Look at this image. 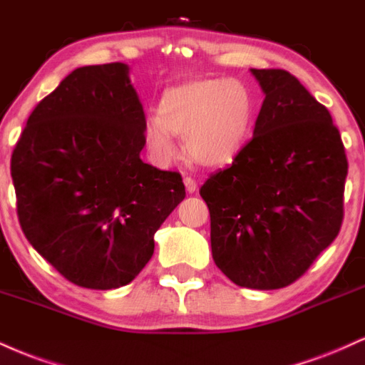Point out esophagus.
<instances>
[{
  "label": "esophagus",
  "mask_w": 365,
  "mask_h": 365,
  "mask_svg": "<svg viewBox=\"0 0 365 365\" xmlns=\"http://www.w3.org/2000/svg\"><path fill=\"white\" fill-rule=\"evenodd\" d=\"M184 186H186L187 192H195L198 190V184H196V181L191 178V175H184Z\"/></svg>",
  "instance_id": "esophagus-1"
}]
</instances>
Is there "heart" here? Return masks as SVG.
<instances>
[{"label": "heart", "instance_id": "b5f03b06", "mask_svg": "<svg viewBox=\"0 0 365 365\" xmlns=\"http://www.w3.org/2000/svg\"><path fill=\"white\" fill-rule=\"evenodd\" d=\"M256 97L235 78H196L173 85L158 101V114L145 119V147L160 165L179 155L175 135L190 157L205 167L234 162L251 140Z\"/></svg>", "mask_w": 365, "mask_h": 365}]
</instances>
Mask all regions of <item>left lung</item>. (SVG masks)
<instances>
[{"label":"left lung","instance_id":"8db88e82","mask_svg":"<svg viewBox=\"0 0 365 365\" xmlns=\"http://www.w3.org/2000/svg\"><path fill=\"white\" fill-rule=\"evenodd\" d=\"M251 73L264 92L252 138L200 195L217 267L235 285L273 290L335 241L349 162L331 114L301 81L285 70Z\"/></svg>","mask_w":365,"mask_h":365}]
</instances>
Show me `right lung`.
Returning a JSON list of instances; mask_svg holds the SVG:
<instances>
[{"instance_id":"add662e5","label":"right lung","mask_w":365,"mask_h":365,"mask_svg":"<svg viewBox=\"0 0 365 365\" xmlns=\"http://www.w3.org/2000/svg\"><path fill=\"white\" fill-rule=\"evenodd\" d=\"M145 114L123 63L71 71L29 115L11 153L25 237L71 284L109 290L152 258L153 235L186 196L145 164Z\"/></svg>"}]
</instances>
